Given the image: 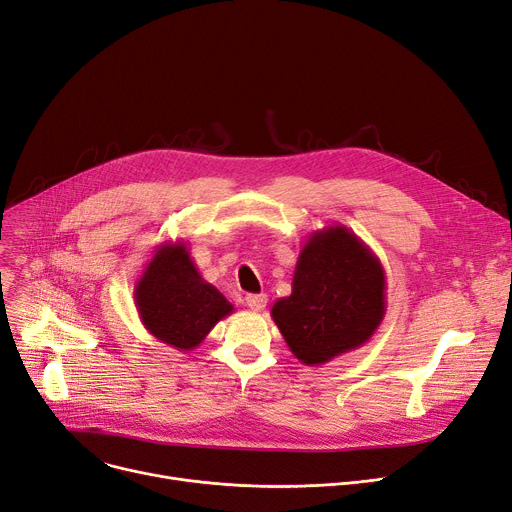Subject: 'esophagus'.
I'll list each match as a JSON object with an SVG mask.
<instances>
[{
    "instance_id": "34e87169",
    "label": "esophagus",
    "mask_w": 512,
    "mask_h": 512,
    "mask_svg": "<svg viewBox=\"0 0 512 512\" xmlns=\"http://www.w3.org/2000/svg\"><path fill=\"white\" fill-rule=\"evenodd\" d=\"M245 301H247L249 309L261 311L265 307V303H267V297H265V294H247Z\"/></svg>"
}]
</instances>
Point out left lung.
<instances>
[{
  "mask_svg": "<svg viewBox=\"0 0 512 512\" xmlns=\"http://www.w3.org/2000/svg\"><path fill=\"white\" fill-rule=\"evenodd\" d=\"M386 315V272L365 242L342 224L309 234L292 292L272 307L290 353L324 365L369 342Z\"/></svg>",
  "mask_w": 512,
  "mask_h": 512,
  "instance_id": "8db88e82",
  "label": "left lung"
}]
</instances>
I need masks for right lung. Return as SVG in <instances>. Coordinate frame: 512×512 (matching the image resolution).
<instances>
[{"label":"right lung","mask_w":512,"mask_h":512,"mask_svg":"<svg viewBox=\"0 0 512 512\" xmlns=\"http://www.w3.org/2000/svg\"><path fill=\"white\" fill-rule=\"evenodd\" d=\"M134 305L145 330L182 353L195 351L234 311L224 294L203 280L184 240H166L153 249L134 282Z\"/></svg>","instance_id":"right-lung-1"}]
</instances>
